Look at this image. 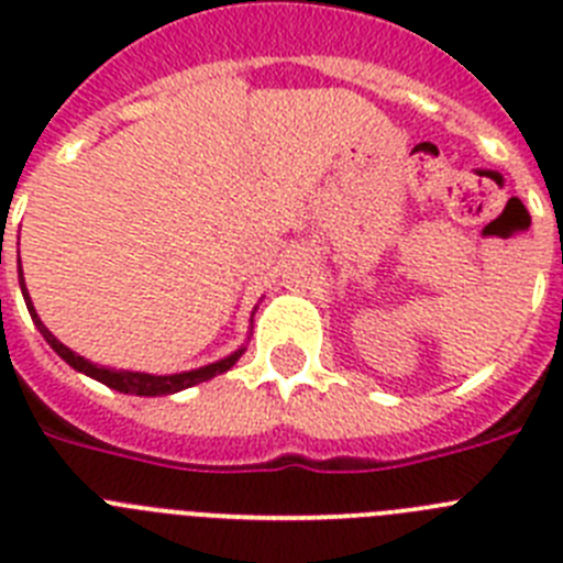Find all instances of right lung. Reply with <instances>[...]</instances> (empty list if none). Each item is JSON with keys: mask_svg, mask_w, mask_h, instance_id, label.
<instances>
[{"mask_svg": "<svg viewBox=\"0 0 563 563\" xmlns=\"http://www.w3.org/2000/svg\"><path fill=\"white\" fill-rule=\"evenodd\" d=\"M19 287H22L24 305H27V312H30V318H33V324L38 327V332L44 335V341H47L49 346L58 352V357H62V361H67L69 366H73L76 372H81V375L92 377V380L103 383V386H109V389H114V391H123V395L161 397V395H174V391L191 389V386H197V383L211 380V377H217V375H222V372L231 369L233 363L242 357V352H245V346H239L236 352H231V355L222 357V361L208 363V366H200V369H191V372H177V375H148V372L109 369V366H98V363L87 361V357H81L78 352L69 350V346H64V343L42 324V318H38L36 307H33V301H30L27 287H24L22 267H19Z\"/></svg>", "mask_w": 563, "mask_h": 563, "instance_id": "add662e5", "label": "right lung"}]
</instances>
